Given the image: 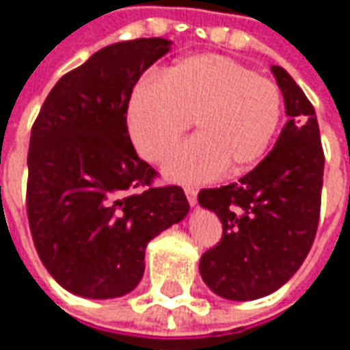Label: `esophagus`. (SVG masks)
<instances>
[{
	"label": "esophagus",
	"instance_id": "1",
	"mask_svg": "<svg viewBox=\"0 0 350 350\" xmlns=\"http://www.w3.org/2000/svg\"><path fill=\"white\" fill-rule=\"evenodd\" d=\"M197 189H193V187H185V197H187V200H189L191 206L197 204Z\"/></svg>",
	"mask_w": 350,
	"mask_h": 350
}]
</instances>
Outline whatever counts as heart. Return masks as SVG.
I'll return each instance as SVG.
<instances>
[{"mask_svg": "<svg viewBox=\"0 0 350 350\" xmlns=\"http://www.w3.org/2000/svg\"><path fill=\"white\" fill-rule=\"evenodd\" d=\"M281 120V92L273 80L228 57H185L131 93L127 127L138 153L163 163L191 122L197 137L168 159L170 180L200 183L225 168L240 174L262 157Z\"/></svg>", "mask_w": 350, "mask_h": 350, "instance_id": "heart-1", "label": "heart"}]
</instances>
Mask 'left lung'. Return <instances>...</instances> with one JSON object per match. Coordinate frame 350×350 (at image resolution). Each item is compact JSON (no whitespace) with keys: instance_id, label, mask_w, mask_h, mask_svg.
Here are the masks:
<instances>
[{"instance_id":"8db88e82","label":"left lung","mask_w":350,"mask_h":350,"mask_svg":"<svg viewBox=\"0 0 350 350\" xmlns=\"http://www.w3.org/2000/svg\"><path fill=\"white\" fill-rule=\"evenodd\" d=\"M288 122L278 142L238 183L202 189L198 202L217 213L221 240L200 257V275L227 300H257L278 291L308 257L321 215L324 152L315 108L273 65Z\"/></svg>"}]
</instances>
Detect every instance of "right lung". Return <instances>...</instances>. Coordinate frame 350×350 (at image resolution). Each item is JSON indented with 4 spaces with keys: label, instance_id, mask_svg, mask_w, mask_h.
I'll return each instance as SVG.
<instances>
[{
    "label": "right lung",
    "instance_id": "obj_1",
    "mask_svg": "<svg viewBox=\"0 0 350 350\" xmlns=\"http://www.w3.org/2000/svg\"><path fill=\"white\" fill-rule=\"evenodd\" d=\"M152 37L95 52L52 88L27 152L26 210L35 250L59 285L84 298H118L144 273L150 240L182 221L178 185L137 155L127 108L142 72L168 52Z\"/></svg>",
    "mask_w": 350,
    "mask_h": 350
}]
</instances>
